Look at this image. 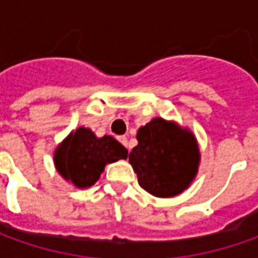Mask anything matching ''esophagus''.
Wrapping results in <instances>:
<instances>
[{
    "label": "esophagus",
    "instance_id": "34e87169",
    "mask_svg": "<svg viewBox=\"0 0 258 258\" xmlns=\"http://www.w3.org/2000/svg\"><path fill=\"white\" fill-rule=\"evenodd\" d=\"M119 142L123 145L124 148H127V151H131V148H129V141H127L126 136H120V138H119Z\"/></svg>",
    "mask_w": 258,
    "mask_h": 258
}]
</instances>
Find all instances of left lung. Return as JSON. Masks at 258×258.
Returning <instances> with one entry per match:
<instances>
[{"label": "left lung", "instance_id": "1", "mask_svg": "<svg viewBox=\"0 0 258 258\" xmlns=\"http://www.w3.org/2000/svg\"><path fill=\"white\" fill-rule=\"evenodd\" d=\"M129 162L138 182L155 197H173L188 188L198 171L200 152L194 135L156 117L142 126Z\"/></svg>", "mask_w": 258, "mask_h": 258}]
</instances>
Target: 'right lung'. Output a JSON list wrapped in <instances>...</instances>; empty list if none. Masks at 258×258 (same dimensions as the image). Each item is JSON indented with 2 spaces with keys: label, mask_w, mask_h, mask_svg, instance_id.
Returning a JSON list of instances; mask_svg holds the SVG:
<instances>
[{
  "label": "right lung",
  "mask_w": 258,
  "mask_h": 258,
  "mask_svg": "<svg viewBox=\"0 0 258 258\" xmlns=\"http://www.w3.org/2000/svg\"><path fill=\"white\" fill-rule=\"evenodd\" d=\"M127 149L112 136L96 138L90 129L79 127L57 148L54 162L57 171L77 188L96 183L104 165L126 159Z\"/></svg>",
  "instance_id": "1"
}]
</instances>
